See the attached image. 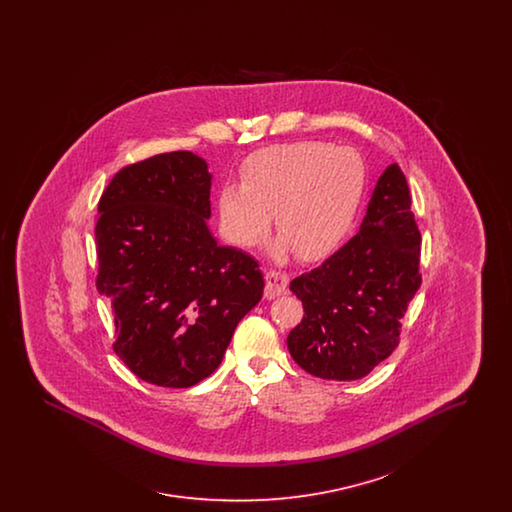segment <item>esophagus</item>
I'll use <instances>...</instances> for the list:
<instances>
[{
    "label": "esophagus",
    "instance_id": "34e87169",
    "mask_svg": "<svg viewBox=\"0 0 512 512\" xmlns=\"http://www.w3.org/2000/svg\"><path fill=\"white\" fill-rule=\"evenodd\" d=\"M267 288H265V295L267 299H274L282 293L288 292V284H290V276L286 272H278V270H268L265 276Z\"/></svg>",
    "mask_w": 512,
    "mask_h": 512
}]
</instances>
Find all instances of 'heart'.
I'll return each instance as SVG.
<instances>
[{"label": "heart", "mask_w": 512, "mask_h": 512, "mask_svg": "<svg viewBox=\"0 0 512 512\" xmlns=\"http://www.w3.org/2000/svg\"><path fill=\"white\" fill-rule=\"evenodd\" d=\"M363 194L365 165L353 149L322 142L267 147L245 161L242 184L220 188V228L228 242L255 247L276 213L278 251L315 263L345 242Z\"/></svg>", "instance_id": "b5f03b06"}]
</instances>
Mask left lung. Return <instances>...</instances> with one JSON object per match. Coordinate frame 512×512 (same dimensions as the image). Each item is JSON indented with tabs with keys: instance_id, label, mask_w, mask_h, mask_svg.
I'll list each match as a JSON object with an SVG mask.
<instances>
[{
	"instance_id": "1",
	"label": "left lung",
	"mask_w": 512,
	"mask_h": 512,
	"mask_svg": "<svg viewBox=\"0 0 512 512\" xmlns=\"http://www.w3.org/2000/svg\"><path fill=\"white\" fill-rule=\"evenodd\" d=\"M420 232L405 174L393 163L376 182L357 236L292 280L305 317L288 336L293 361L324 380H359L399 343L401 318L422 276Z\"/></svg>"
}]
</instances>
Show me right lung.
<instances>
[{
	"label": "right lung",
	"instance_id": "1",
	"mask_svg": "<svg viewBox=\"0 0 512 512\" xmlns=\"http://www.w3.org/2000/svg\"><path fill=\"white\" fill-rule=\"evenodd\" d=\"M213 174L192 151L128 165L99 199L98 292L111 299L113 349L144 382L190 388L211 376L265 280L209 230Z\"/></svg>",
	"mask_w": 512,
	"mask_h": 512
}]
</instances>
